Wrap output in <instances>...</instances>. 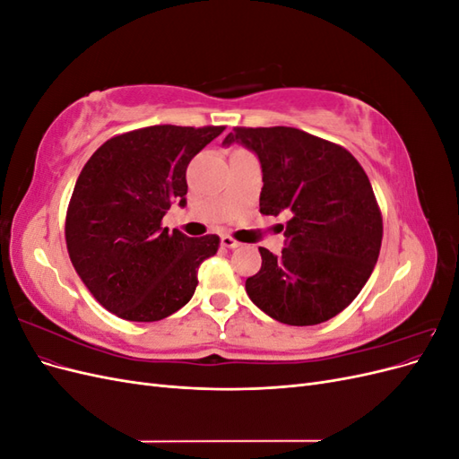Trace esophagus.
Here are the masks:
<instances>
[{
	"mask_svg": "<svg viewBox=\"0 0 459 459\" xmlns=\"http://www.w3.org/2000/svg\"><path fill=\"white\" fill-rule=\"evenodd\" d=\"M220 245L224 247V248H238L241 243L235 241L233 238H230V235H221V238H220Z\"/></svg>",
	"mask_w": 459,
	"mask_h": 459,
	"instance_id": "esophagus-1",
	"label": "esophagus"
}]
</instances>
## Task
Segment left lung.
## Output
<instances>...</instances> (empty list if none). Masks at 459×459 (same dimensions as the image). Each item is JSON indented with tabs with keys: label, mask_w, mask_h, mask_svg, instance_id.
Here are the masks:
<instances>
[{
	"label": "left lung",
	"mask_w": 459,
	"mask_h": 459,
	"mask_svg": "<svg viewBox=\"0 0 459 459\" xmlns=\"http://www.w3.org/2000/svg\"><path fill=\"white\" fill-rule=\"evenodd\" d=\"M253 151L262 169L260 212L289 220L281 255L260 247L247 295L287 325H316L358 297L377 264L383 220L369 178L341 145L297 128H233L221 142Z\"/></svg>",
	"instance_id": "8db88e82"
}]
</instances>
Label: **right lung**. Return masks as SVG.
<instances>
[{
	"mask_svg": "<svg viewBox=\"0 0 459 459\" xmlns=\"http://www.w3.org/2000/svg\"><path fill=\"white\" fill-rule=\"evenodd\" d=\"M224 126H149L110 137L82 169L66 211V248L103 308L128 322H159L191 300L218 235L187 238L160 221L186 206L191 159Z\"/></svg>",
	"mask_w": 459,
	"mask_h": 459,
	"instance_id": "1",
	"label": "right lung"
}]
</instances>
